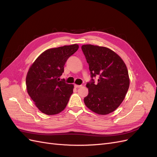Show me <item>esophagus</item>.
Wrapping results in <instances>:
<instances>
[{"label": "esophagus", "mask_w": 157, "mask_h": 157, "mask_svg": "<svg viewBox=\"0 0 157 157\" xmlns=\"http://www.w3.org/2000/svg\"><path fill=\"white\" fill-rule=\"evenodd\" d=\"M74 86H75V88H80V87H81V86H82V85H77V84H75Z\"/></svg>", "instance_id": "1"}]
</instances>
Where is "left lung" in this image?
<instances>
[{"mask_svg": "<svg viewBox=\"0 0 157 157\" xmlns=\"http://www.w3.org/2000/svg\"><path fill=\"white\" fill-rule=\"evenodd\" d=\"M81 48L92 78L86 84L88 94L84 98L85 105L99 115L111 113L121 105L129 88L126 66L119 56L106 47L86 44ZM96 76L97 83L93 79Z\"/></svg>", "mask_w": 157, "mask_h": 157, "instance_id": "obj_1", "label": "left lung"}]
</instances>
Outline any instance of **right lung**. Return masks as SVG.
<instances>
[{
  "instance_id": "right-lung-1",
  "label": "right lung",
  "mask_w": 157,
  "mask_h": 157,
  "mask_svg": "<svg viewBox=\"0 0 157 157\" xmlns=\"http://www.w3.org/2000/svg\"><path fill=\"white\" fill-rule=\"evenodd\" d=\"M78 49V44L51 48L42 53L32 64L26 77L28 94L39 110L52 115L62 111L73 92V85L60 80L64 65Z\"/></svg>"
}]
</instances>
